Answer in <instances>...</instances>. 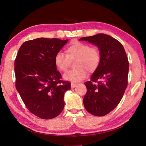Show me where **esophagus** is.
Returning a JSON list of instances; mask_svg holds the SVG:
<instances>
[{
	"instance_id": "34e87169",
	"label": "esophagus",
	"mask_w": 146,
	"mask_h": 146,
	"mask_svg": "<svg viewBox=\"0 0 146 146\" xmlns=\"http://www.w3.org/2000/svg\"><path fill=\"white\" fill-rule=\"evenodd\" d=\"M70 85H71V88H74L75 87L77 86L76 84L74 83H70Z\"/></svg>"
}]
</instances>
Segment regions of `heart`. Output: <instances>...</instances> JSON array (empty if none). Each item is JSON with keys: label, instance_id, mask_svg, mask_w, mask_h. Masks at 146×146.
I'll return each mask as SVG.
<instances>
[{"label": "heart", "instance_id": "1", "mask_svg": "<svg viewBox=\"0 0 146 146\" xmlns=\"http://www.w3.org/2000/svg\"><path fill=\"white\" fill-rule=\"evenodd\" d=\"M67 54L59 51L54 58L55 64L60 70H67L70 60H76L74 66L76 69L66 72L63 77L72 82H80L87 77V72L95 71L100 61V54L98 48L92 47L88 44L75 41L68 47Z\"/></svg>", "mask_w": 146, "mask_h": 146}]
</instances>
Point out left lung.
<instances>
[{
  "mask_svg": "<svg viewBox=\"0 0 146 146\" xmlns=\"http://www.w3.org/2000/svg\"><path fill=\"white\" fill-rule=\"evenodd\" d=\"M79 41L92 44L100 52L98 68L91 80L85 83L87 92L83 104L92 115L104 116L117 107L127 88L129 64L126 53L120 42L104 33L83 37Z\"/></svg>",
  "mask_w": 146,
  "mask_h": 146,
  "instance_id": "8db88e82",
  "label": "left lung"
}]
</instances>
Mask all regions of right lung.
<instances>
[{
  "mask_svg": "<svg viewBox=\"0 0 146 146\" xmlns=\"http://www.w3.org/2000/svg\"><path fill=\"white\" fill-rule=\"evenodd\" d=\"M68 39L39 38L24 42L15 61L16 88L29 111L43 119L58 116L70 83L61 80L54 58Z\"/></svg>",
  "mask_w": 146,
  "mask_h": 146,
  "instance_id": "right-lung-1",
  "label": "right lung"
}]
</instances>
